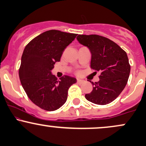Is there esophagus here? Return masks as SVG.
Segmentation results:
<instances>
[{
  "mask_svg": "<svg viewBox=\"0 0 146 146\" xmlns=\"http://www.w3.org/2000/svg\"><path fill=\"white\" fill-rule=\"evenodd\" d=\"M77 82H78V84H82L83 82H84V80H82V79L78 78L77 79Z\"/></svg>",
  "mask_w": 146,
  "mask_h": 146,
  "instance_id": "1",
  "label": "esophagus"
}]
</instances>
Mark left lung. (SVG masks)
<instances>
[{
  "label": "left lung",
  "instance_id": "obj_1",
  "mask_svg": "<svg viewBox=\"0 0 146 146\" xmlns=\"http://www.w3.org/2000/svg\"><path fill=\"white\" fill-rule=\"evenodd\" d=\"M77 40L91 53L90 67L100 73L99 82H90L93 90L85 98L95 104H108L120 95L128 82L130 66L126 53L113 41L98 35H78Z\"/></svg>",
  "mask_w": 146,
  "mask_h": 146
}]
</instances>
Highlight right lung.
Wrapping results in <instances>:
<instances>
[{
    "mask_svg": "<svg viewBox=\"0 0 146 146\" xmlns=\"http://www.w3.org/2000/svg\"><path fill=\"white\" fill-rule=\"evenodd\" d=\"M77 34L58 30L45 31L25 46L21 58L19 78L25 93L42 109L53 111L64 104L68 90L76 78L64 75L58 80L52 74L55 63Z\"/></svg>",
    "mask_w": 146,
    "mask_h": 146,
    "instance_id": "right-lung-1",
    "label": "right lung"
}]
</instances>
